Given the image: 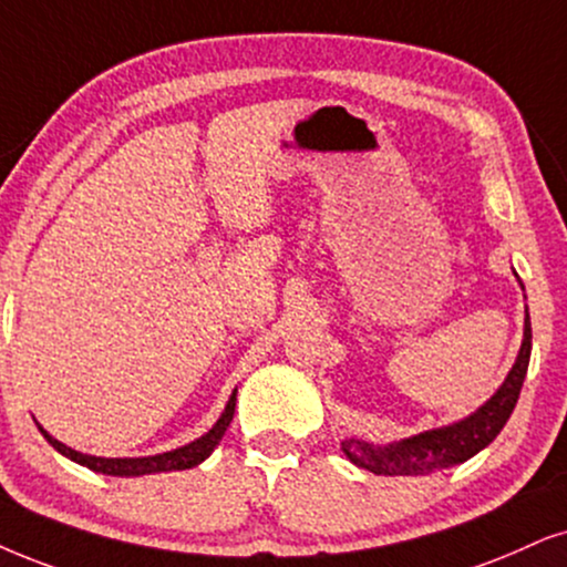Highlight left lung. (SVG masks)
Listing matches in <instances>:
<instances>
[{"mask_svg": "<svg viewBox=\"0 0 567 567\" xmlns=\"http://www.w3.org/2000/svg\"><path fill=\"white\" fill-rule=\"evenodd\" d=\"M528 358H532V319H528L526 308L518 358H515L513 369L507 371L505 382L497 386V392L484 405H478L474 413L461 421L405 436L400 442L374 444L358 440V436H348L340 444L342 453L358 468H367L377 476H426L434 474V471L465 463L468 457L482 453L486 444L503 432L515 403H518L523 379H526L528 371Z\"/></svg>", "mask_w": 567, "mask_h": 567, "instance_id": "1", "label": "left lung"}]
</instances>
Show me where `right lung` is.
Wrapping results in <instances>:
<instances>
[{
    "mask_svg": "<svg viewBox=\"0 0 567 567\" xmlns=\"http://www.w3.org/2000/svg\"><path fill=\"white\" fill-rule=\"evenodd\" d=\"M235 395H238V390H233V395H230V400H227L225 411H221L217 424H214L209 432L200 434L198 440L183 444V447L169 450V453L146 455V457H96V455H85V453H78V450H73V447H68V444H62L60 440H54V436L49 434L41 424H35V426H39V432L44 434V440L52 444L56 453L70 457V461L78 463V465H85V468L96 471V474H104V476L167 474V471L193 468V465L204 463L206 457L214 453V447H217L219 440L225 436L227 426H230V421H233L235 400H238Z\"/></svg>",
    "mask_w": 567,
    "mask_h": 567,
    "instance_id": "add662e5",
    "label": "right lung"
}]
</instances>
